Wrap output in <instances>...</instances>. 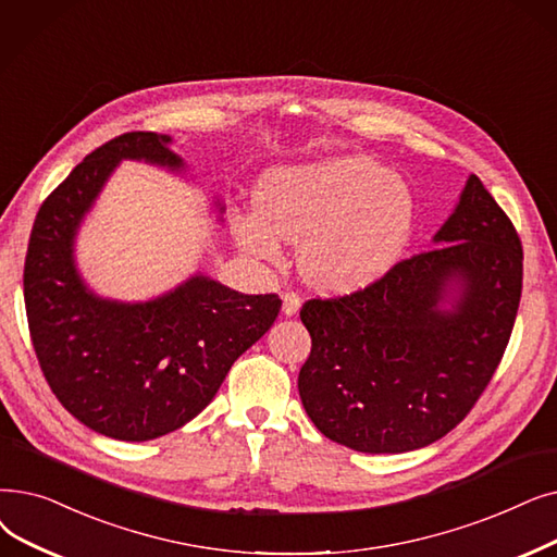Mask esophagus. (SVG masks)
I'll return each mask as SVG.
<instances>
[{
  "mask_svg": "<svg viewBox=\"0 0 557 557\" xmlns=\"http://www.w3.org/2000/svg\"><path fill=\"white\" fill-rule=\"evenodd\" d=\"M300 305H302V300H300V296L294 294V292H286V294L282 296V311L286 313V317H296V313L300 311Z\"/></svg>",
  "mask_w": 557,
  "mask_h": 557,
  "instance_id": "1",
  "label": "esophagus"
}]
</instances>
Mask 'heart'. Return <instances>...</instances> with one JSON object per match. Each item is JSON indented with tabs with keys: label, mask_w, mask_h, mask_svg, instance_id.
Instances as JSON below:
<instances>
[{
	"label": "heart",
	"mask_w": 557,
	"mask_h": 557,
	"mask_svg": "<svg viewBox=\"0 0 557 557\" xmlns=\"http://www.w3.org/2000/svg\"><path fill=\"white\" fill-rule=\"evenodd\" d=\"M257 215H236L238 246L277 263V238L300 246L302 277L321 292L352 294L400 261L414 227L409 186L367 157H336L275 171L255 193Z\"/></svg>",
	"instance_id": "b5f03b06"
}]
</instances>
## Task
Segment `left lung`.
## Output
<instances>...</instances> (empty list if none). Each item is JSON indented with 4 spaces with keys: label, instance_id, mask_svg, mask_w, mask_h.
Instances as JSON below:
<instances>
[{
    "label": "left lung",
    "instance_id": "1",
    "mask_svg": "<svg viewBox=\"0 0 557 557\" xmlns=\"http://www.w3.org/2000/svg\"><path fill=\"white\" fill-rule=\"evenodd\" d=\"M434 248L369 288L311 298V352L298 375L307 417L359 453H407L442 440L496 373L523 282L519 234L471 175ZM453 299L450 310L441 302Z\"/></svg>",
    "mask_w": 557,
    "mask_h": 557
}]
</instances>
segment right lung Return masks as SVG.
<instances>
[{"label": "right lung", "mask_w": 557, "mask_h": 557, "mask_svg": "<svg viewBox=\"0 0 557 557\" xmlns=\"http://www.w3.org/2000/svg\"><path fill=\"white\" fill-rule=\"evenodd\" d=\"M168 143L129 132L90 152L38 209L24 259V305L47 384L77 421L123 442L196 419L282 307L277 294L246 296L205 275L148 302L104 300L84 284L75 265L84 215L123 159L182 171Z\"/></svg>", "instance_id": "1"}]
</instances>
